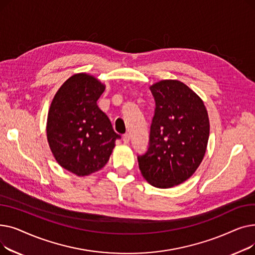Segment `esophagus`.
Returning <instances> with one entry per match:
<instances>
[{"label":"esophagus","instance_id":"esophagus-1","mask_svg":"<svg viewBox=\"0 0 255 255\" xmlns=\"http://www.w3.org/2000/svg\"><path fill=\"white\" fill-rule=\"evenodd\" d=\"M123 141L125 143H128L130 141V134H128V133H126V134H124L123 136Z\"/></svg>","mask_w":255,"mask_h":255}]
</instances>
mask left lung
<instances>
[{"instance_id": "8db88e82", "label": "left lung", "mask_w": 255, "mask_h": 255, "mask_svg": "<svg viewBox=\"0 0 255 255\" xmlns=\"http://www.w3.org/2000/svg\"><path fill=\"white\" fill-rule=\"evenodd\" d=\"M156 102L149 149L138 156L142 177L157 188L188 180L205 157L210 134L204 101L188 86L163 79L150 87Z\"/></svg>"}]
</instances>
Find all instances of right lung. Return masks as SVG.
<instances>
[{"mask_svg": "<svg viewBox=\"0 0 255 255\" xmlns=\"http://www.w3.org/2000/svg\"><path fill=\"white\" fill-rule=\"evenodd\" d=\"M105 85L88 73H76L53 97L46 135L56 161L78 177L101 169L110 160L120 135L97 105Z\"/></svg>", "mask_w": 255, "mask_h": 255, "instance_id": "add662e5", "label": "right lung"}]
</instances>
